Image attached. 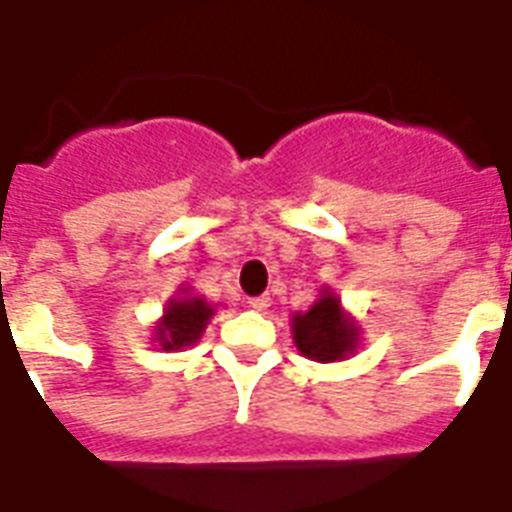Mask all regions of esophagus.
Here are the masks:
<instances>
[{
    "label": "esophagus",
    "instance_id": "esophagus-1",
    "mask_svg": "<svg viewBox=\"0 0 512 512\" xmlns=\"http://www.w3.org/2000/svg\"><path fill=\"white\" fill-rule=\"evenodd\" d=\"M247 303H249V308H252V311H265V308L271 305V297H268V295H257V297H249Z\"/></svg>",
    "mask_w": 512,
    "mask_h": 512
}]
</instances>
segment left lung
<instances>
[{
    "mask_svg": "<svg viewBox=\"0 0 512 512\" xmlns=\"http://www.w3.org/2000/svg\"><path fill=\"white\" fill-rule=\"evenodd\" d=\"M295 345L300 353L316 361H337L356 350L358 329L340 311L335 295H324L308 313L295 316Z\"/></svg>",
    "mask_w": 512,
    "mask_h": 512,
    "instance_id": "8db88e82",
    "label": "left lung"
}]
</instances>
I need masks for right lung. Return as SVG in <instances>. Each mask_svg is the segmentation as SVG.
<instances>
[{
	"instance_id": "1",
	"label": "right lung",
	"mask_w": 512,
	"mask_h": 512,
	"mask_svg": "<svg viewBox=\"0 0 512 512\" xmlns=\"http://www.w3.org/2000/svg\"><path fill=\"white\" fill-rule=\"evenodd\" d=\"M212 308L201 297H177L170 300L164 319L156 327V340L162 342L164 350H177L193 345L207 327Z\"/></svg>"
}]
</instances>
